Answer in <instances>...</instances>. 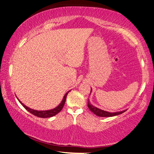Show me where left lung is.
<instances>
[{
  "instance_id": "1",
  "label": "left lung",
  "mask_w": 154,
  "mask_h": 154,
  "mask_svg": "<svg viewBox=\"0 0 154 154\" xmlns=\"http://www.w3.org/2000/svg\"><path fill=\"white\" fill-rule=\"evenodd\" d=\"M91 91H90V94H91ZM88 108L90 109V110L93 112L95 115H96L97 116H99V117H113V116L115 115H121L122 113H123L124 112H125L126 111L124 110V111H119V112H109L108 111H105L103 110H101L100 109H98L97 107H94V105H92L90 102V100H88Z\"/></svg>"
}]
</instances>
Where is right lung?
Wrapping results in <instances>:
<instances>
[{
  "label": "right lung",
  "mask_w": 154,
  "mask_h": 154,
  "mask_svg": "<svg viewBox=\"0 0 154 154\" xmlns=\"http://www.w3.org/2000/svg\"><path fill=\"white\" fill-rule=\"evenodd\" d=\"M68 92H70V91H68L67 93L64 95V96L63 99L62 101H61V103L57 106V107L54 108L53 109H51V110H47V111H37V110H33V109H30L29 107H27L25 105H23L21 101H20L18 99V101H20V103H21L23 107H24L27 111H28L31 113L33 114V115L37 116V117H41V118H49L51 117H53V116L56 115L57 113H59V112L62 110V109L64 107V105L65 103V101H66V96H67V94H68Z\"/></svg>",
  "instance_id": "obj_1"
}]
</instances>
